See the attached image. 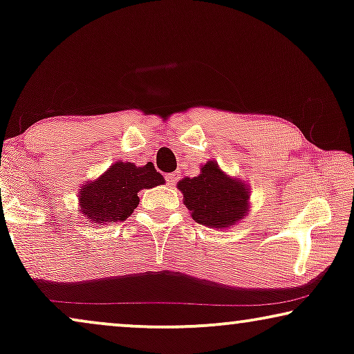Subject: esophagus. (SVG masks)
Here are the masks:
<instances>
[{
    "mask_svg": "<svg viewBox=\"0 0 354 354\" xmlns=\"http://www.w3.org/2000/svg\"><path fill=\"white\" fill-rule=\"evenodd\" d=\"M177 178H178L177 172H171V174H167V176H166V180H167L169 185H176Z\"/></svg>",
    "mask_w": 354,
    "mask_h": 354,
    "instance_id": "34e87169",
    "label": "esophagus"
}]
</instances>
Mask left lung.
Returning a JSON list of instances; mask_svg holds the SVG:
<instances>
[{
    "label": "left lung",
    "mask_w": 354,
    "mask_h": 354,
    "mask_svg": "<svg viewBox=\"0 0 354 354\" xmlns=\"http://www.w3.org/2000/svg\"><path fill=\"white\" fill-rule=\"evenodd\" d=\"M193 221L211 229L234 227L250 214V187L239 177H230L216 161H206L196 177L177 183Z\"/></svg>",
    "instance_id": "8db88e82"
}]
</instances>
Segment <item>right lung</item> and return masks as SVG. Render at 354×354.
I'll return each mask as SVG.
<instances>
[{"mask_svg": "<svg viewBox=\"0 0 354 354\" xmlns=\"http://www.w3.org/2000/svg\"><path fill=\"white\" fill-rule=\"evenodd\" d=\"M162 183L164 177L151 162L138 167L133 162L118 161L98 178L80 187V212L90 224L103 225L125 221L138 206V192Z\"/></svg>", "mask_w": 354, "mask_h": 354, "instance_id": "1", "label": "right lung"}]
</instances>
